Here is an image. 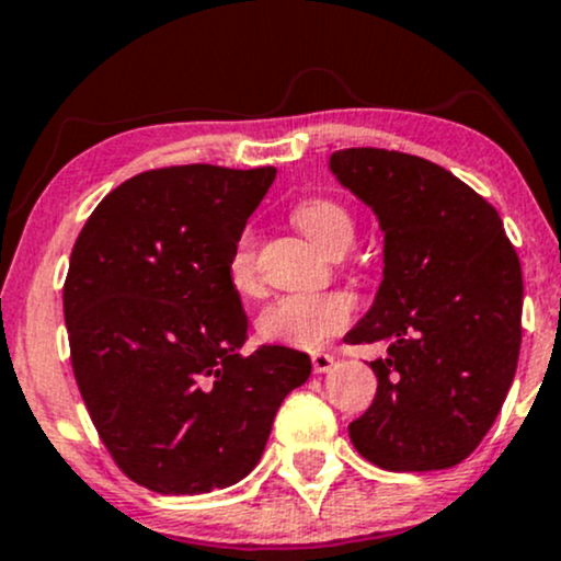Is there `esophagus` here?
Here are the masks:
<instances>
[{"instance_id": "34e87169", "label": "esophagus", "mask_w": 561, "mask_h": 561, "mask_svg": "<svg viewBox=\"0 0 561 561\" xmlns=\"http://www.w3.org/2000/svg\"><path fill=\"white\" fill-rule=\"evenodd\" d=\"M311 362H313V371H317V375H327V371L334 366V356H330V353H313Z\"/></svg>"}]
</instances>
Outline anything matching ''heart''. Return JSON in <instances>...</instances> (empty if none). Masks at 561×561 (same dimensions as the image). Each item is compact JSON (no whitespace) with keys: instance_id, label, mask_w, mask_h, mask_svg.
Masks as SVG:
<instances>
[{"instance_id":"heart-1","label":"heart","mask_w":561,"mask_h":561,"mask_svg":"<svg viewBox=\"0 0 561 561\" xmlns=\"http://www.w3.org/2000/svg\"><path fill=\"white\" fill-rule=\"evenodd\" d=\"M293 221L324 253L347 250L353 242V218L337 199L308 197L293 208ZM259 237L253 227H244L231 242L227 272L237 293L253 295L259 289ZM356 300L340 293H289L268 302L259 317V334L266 343L313 351L345 330L353 321Z\"/></svg>"}]
</instances>
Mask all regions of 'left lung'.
I'll use <instances>...</instances> for the list:
<instances>
[{
	"mask_svg": "<svg viewBox=\"0 0 561 561\" xmlns=\"http://www.w3.org/2000/svg\"><path fill=\"white\" fill-rule=\"evenodd\" d=\"M337 182L385 231L375 306L345 343H388L377 396L347 424L390 472L465 461L499 416L523 343V268L499 210L430 160L377 147L332 152Z\"/></svg>",
	"mask_w": 561,
	"mask_h": 561,
	"instance_id": "left-lung-1",
	"label": "left lung"
}]
</instances>
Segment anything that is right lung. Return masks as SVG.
Returning <instances> with one entry per match:
<instances>
[{"mask_svg": "<svg viewBox=\"0 0 561 561\" xmlns=\"http://www.w3.org/2000/svg\"><path fill=\"white\" fill-rule=\"evenodd\" d=\"M274 176V165L208 163L137 173L96 205L70 253L76 382L121 472L156 493L242 480L287 392L311 375L293 347L240 353L248 313L227 261Z\"/></svg>", "mask_w": 561, "mask_h": 561, "instance_id": "obj_1", "label": "right lung"}]
</instances>
